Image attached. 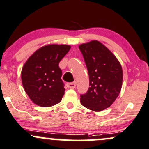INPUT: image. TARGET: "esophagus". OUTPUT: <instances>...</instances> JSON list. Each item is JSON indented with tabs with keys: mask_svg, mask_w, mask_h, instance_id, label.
I'll use <instances>...</instances> for the list:
<instances>
[{
	"mask_svg": "<svg viewBox=\"0 0 149 149\" xmlns=\"http://www.w3.org/2000/svg\"><path fill=\"white\" fill-rule=\"evenodd\" d=\"M67 86L69 88H75V87H76V84L75 83V82H72V83L68 84Z\"/></svg>",
	"mask_w": 149,
	"mask_h": 149,
	"instance_id": "1",
	"label": "esophagus"
}]
</instances>
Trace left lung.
I'll return each instance as SVG.
<instances>
[{"instance_id": "obj_1", "label": "left lung", "mask_w": 149, "mask_h": 149, "mask_svg": "<svg viewBox=\"0 0 149 149\" xmlns=\"http://www.w3.org/2000/svg\"><path fill=\"white\" fill-rule=\"evenodd\" d=\"M89 76V88L81 95L84 107L95 112L109 107L121 91L123 69L115 55L97 40L79 45Z\"/></svg>"}]
</instances>
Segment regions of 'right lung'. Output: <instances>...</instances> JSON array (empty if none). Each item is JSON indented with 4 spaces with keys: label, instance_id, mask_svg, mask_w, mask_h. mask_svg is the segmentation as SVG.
<instances>
[{
    "label": "right lung",
    "instance_id": "add662e5",
    "mask_svg": "<svg viewBox=\"0 0 149 149\" xmlns=\"http://www.w3.org/2000/svg\"><path fill=\"white\" fill-rule=\"evenodd\" d=\"M68 45H47L36 50L22 70L23 87L30 100L42 107L61 101L65 93L59 63L70 50Z\"/></svg>",
    "mask_w": 149,
    "mask_h": 149
}]
</instances>
